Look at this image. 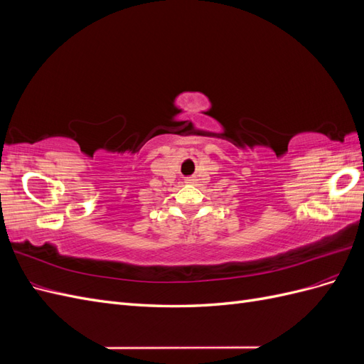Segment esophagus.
<instances>
[{"label": "esophagus", "instance_id": "esophagus-1", "mask_svg": "<svg viewBox=\"0 0 364 364\" xmlns=\"http://www.w3.org/2000/svg\"><path fill=\"white\" fill-rule=\"evenodd\" d=\"M185 182H186V183H194V182H196V178H194V176H191V178H185Z\"/></svg>", "mask_w": 364, "mask_h": 364}]
</instances>
